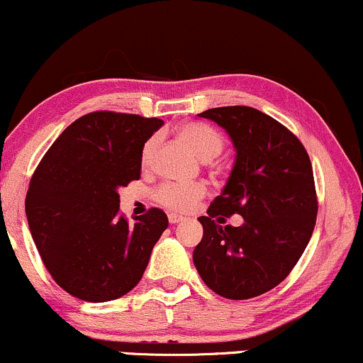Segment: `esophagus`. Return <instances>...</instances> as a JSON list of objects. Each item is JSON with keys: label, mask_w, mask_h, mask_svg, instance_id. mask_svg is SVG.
Listing matches in <instances>:
<instances>
[{"label": "esophagus", "mask_w": 363, "mask_h": 363, "mask_svg": "<svg viewBox=\"0 0 363 363\" xmlns=\"http://www.w3.org/2000/svg\"><path fill=\"white\" fill-rule=\"evenodd\" d=\"M186 218L184 216H181V215H176V213H170L169 215V221L172 225H176V223H181V221H184Z\"/></svg>", "instance_id": "1"}]
</instances>
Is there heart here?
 Masks as SVG:
<instances>
[{"label":"heart","mask_w":363,"mask_h":363,"mask_svg":"<svg viewBox=\"0 0 363 363\" xmlns=\"http://www.w3.org/2000/svg\"><path fill=\"white\" fill-rule=\"evenodd\" d=\"M179 138L194 150V154L203 160H211L223 150L225 138L218 130L204 123H186L179 128ZM159 135H152L142 148L143 167H150L154 162L155 150L159 147ZM206 194V187L199 182L194 184H179V182H165L155 191V201L162 206L174 211H187Z\"/></svg>","instance_id":"1"}]
</instances>
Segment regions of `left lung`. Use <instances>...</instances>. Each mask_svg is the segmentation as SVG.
Returning <instances> with one entry per match:
<instances>
[{
  "instance_id": "obj_1",
  "label": "left lung",
  "mask_w": 363,
  "mask_h": 363,
  "mask_svg": "<svg viewBox=\"0 0 363 363\" xmlns=\"http://www.w3.org/2000/svg\"><path fill=\"white\" fill-rule=\"evenodd\" d=\"M198 116L226 130L237 157L208 216L198 218L203 240L194 265L216 294L257 298L289 276L313 235L318 199L311 160L294 133L255 108H211ZM220 214L243 216L244 225H218L212 218Z\"/></svg>"
}]
</instances>
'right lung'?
Returning a JSON list of instances; mask_svg holds the SVG:
<instances>
[{
	"label": "right lung",
	"instance_id": "obj_1",
	"mask_svg": "<svg viewBox=\"0 0 363 363\" xmlns=\"http://www.w3.org/2000/svg\"><path fill=\"white\" fill-rule=\"evenodd\" d=\"M159 118L94 111L71 123L35 169L25 199L30 233L65 292L89 303L125 296L169 226L159 208L120 215V187L140 179L142 148Z\"/></svg>",
	"mask_w": 363,
	"mask_h": 363
}]
</instances>
